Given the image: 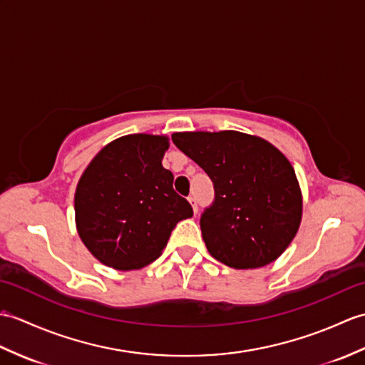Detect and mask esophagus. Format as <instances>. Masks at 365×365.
<instances>
[{
    "label": "esophagus",
    "mask_w": 365,
    "mask_h": 365,
    "mask_svg": "<svg viewBox=\"0 0 365 365\" xmlns=\"http://www.w3.org/2000/svg\"><path fill=\"white\" fill-rule=\"evenodd\" d=\"M188 200H190V203H191V207H192V210H194V215H197L199 213V205H197V200H196V197H188Z\"/></svg>",
    "instance_id": "esophagus-1"
}]
</instances>
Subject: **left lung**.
<instances>
[{
    "mask_svg": "<svg viewBox=\"0 0 365 365\" xmlns=\"http://www.w3.org/2000/svg\"><path fill=\"white\" fill-rule=\"evenodd\" d=\"M173 141L215 186L200 216L210 255L235 269L262 267L282 255L302 221L289 160L266 140L235 130L179 132Z\"/></svg>",
    "mask_w": 365,
    "mask_h": 365,
    "instance_id": "1",
    "label": "left lung"
}]
</instances>
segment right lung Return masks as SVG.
Returning <instances> with one entry per match:
<instances>
[{
  "label": "right lung",
  "mask_w": 365,
  "mask_h": 365,
  "mask_svg": "<svg viewBox=\"0 0 365 365\" xmlns=\"http://www.w3.org/2000/svg\"><path fill=\"white\" fill-rule=\"evenodd\" d=\"M168 137L125 135L99 152L76 188V227L106 266L130 270L162 255L179 221L192 216L162 160Z\"/></svg>",
  "instance_id": "1"
}]
</instances>
